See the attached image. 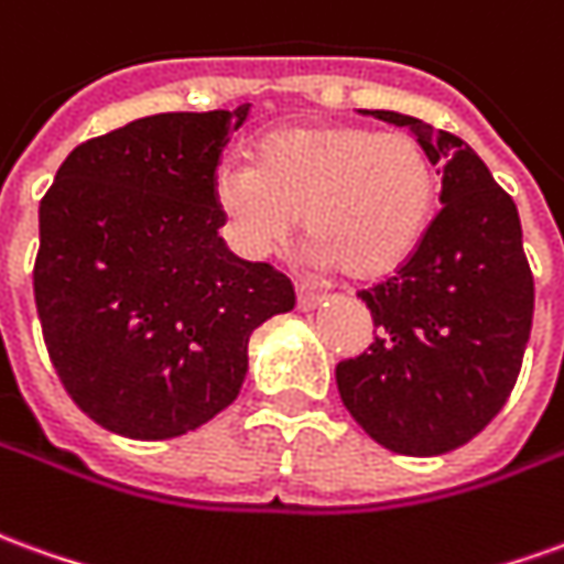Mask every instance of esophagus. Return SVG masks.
Returning a JSON list of instances; mask_svg holds the SVG:
<instances>
[{"label":"esophagus","mask_w":564,"mask_h":564,"mask_svg":"<svg viewBox=\"0 0 564 564\" xmlns=\"http://www.w3.org/2000/svg\"><path fill=\"white\" fill-rule=\"evenodd\" d=\"M321 290H314V286H305V283H295V302H299V308L311 311L321 305Z\"/></svg>","instance_id":"34e87169"}]
</instances>
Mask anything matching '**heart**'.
Instances as JSON below:
<instances>
[{
  "mask_svg": "<svg viewBox=\"0 0 564 564\" xmlns=\"http://www.w3.org/2000/svg\"><path fill=\"white\" fill-rule=\"evenodd\" d=\"M436 192L419 137L364 124L283 128L259 143L256 161L231 152L214 173L216 207L243 256L278 250L305 214L314 256L354 278L388 274L415 253Z\"/></svg>",
  "mask_w": 564,
  "mask_h": 564,
  "instance_id": "1",
  "label": "heart"
}]
</instances>
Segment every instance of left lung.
<instances>
[{"mask_svg": "<svg viewBox=\"0 0 564 564\" xmlns=\"http://www.w3.org/2000/svg\"><path fill=\"white\" fill-rule=\"evenodd\" d=\"M412 128L443 167L440 214L388 281L360 290L378 336L336 366L341 403L400 455L470 443L513 391L534 314V278L513 198L460 137L421 118L369 109Z\"/></svg>", "mask_w": 564, "mask_h": 564, "instance_id": "1", "label": "left lung"}]
</instances>
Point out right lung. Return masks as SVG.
I'll use <instances>...</instances> for the list:
<instances>
[{
	"instance_id": "obj_1",
	"label": "right lung",
	"mask_w": 564,
	"mask_h": 564,
	"mask_svg": "<svg viewBox=\"0 0 564 564\" xmlns=\"http://www.w3.org/2000/svg\"><path fill=\"white\" fill-rule=\"evenodd\" d=\"M235 112H161L76 145L39 204L33 293L73 403L131 440L223 412L259 323L295 305L286 274L216 235L214 173Z\"/></svg>"
}]
</instances>
